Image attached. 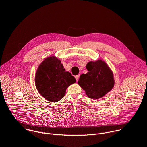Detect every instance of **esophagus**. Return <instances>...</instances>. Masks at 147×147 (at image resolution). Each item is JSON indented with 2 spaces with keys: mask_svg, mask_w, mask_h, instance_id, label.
Wrapping results in <instances>:
<instances>
[{
  "mask_svg": "<svg viewBox=\"0 0 147 147\" xmlns=\"http://www.w3.org/2000/svg\"><path fill=\"white\" fill-rule=\"evenodd\" d=\"M79 77H80V75H78L75 76V79H76V80L77 81L78 80V79H79Z\"/></svg>",
  "mask_w": 147,
  "mask_h": 147,
  "instance_id": "obj_1",
  "label": "esophagus"
}]
</instances>
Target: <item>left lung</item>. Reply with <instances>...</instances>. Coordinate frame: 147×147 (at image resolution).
I'll return each mask as SVG.
<instances>
[{
    "instance_id": "left-lung-1",
    "label": "left lung",
    "mask_w": 147,
    "mask_h": 147,
    "mask_svg": "<svg viewBox=\"0 0 147 147\" xmlns=\"http://www.w3.org/2000/svg\"><path fill=\"white\" fill-rule=\"evenodd\" d=\"M86 68L88 72L80 75L78 82L79 85L91 99H98L103 97L114 86L112 71L107 63L101 59L90 61Z\"/></svg>"
}]
</instances>
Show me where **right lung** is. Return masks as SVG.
I'll list each match as a JSON object with an SVG mask.
<instances>
[{
  "mask_svg": "<svg viewBox=\"0 0 147 147\" xmlns=\"http://www.w3.org/2000/svg\"><path fill=\"white\" fill-rule=\"evenodd\" d=\"M76 82L74 76L65 71L55 56L45 58L38 66L35 76L36 87L46 100L56 102L65 95L67 88Z\"/></svg>",
  "mask_w": 147,
  "mask_h": 147,
  "instance_id": "right-lung-1",
  "label": "right lung"
}]
</instances>
